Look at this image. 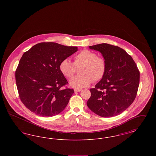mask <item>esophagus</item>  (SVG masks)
<instances>
[{
    "label": "esophagus",
    "mask_w": 156,
    "mask_h": 156,
    "mask_svg": "<svg viewBox=\"0 0 156 156\" xmlns=\"http://www.w3.org/2000/svg\"><path fill=\"white\" fill-rule=\"evenodd\" d=\"M82 89H75L74 92H80Z\"/></svg>",
    "instance_id": "esophagus-1"
}]
</instances>
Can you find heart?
I'll use <instances>...</instances> for the list:
<instances>
[{
	"label": "heart",
	"instance_id": "heart-1",
	"mask_svg": "<svg viewBox=\"0 0 156 156\" xmlns=\"http://www.w3.org/2000/svg\"><path fill=\"white\" fill-rule=\"evenodd\" d=\"M82 65L80 73L81 75L73 78L69 82L71 86L76 88L87 87L93 81L101 80L106 73V62L97 53L84 49L74 57V62L68 59L62 60L59 65L61 73L68 78L73 77L76 68Z\"/></svg>",
	"mask_w": 156,
	"mask_h": 156
}]
</instances>
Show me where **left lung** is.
Returning <instances> with one entry per match:
<instances>
[{
    "mask_svg": "<svg viewBox=\"0 0 156 156\" xmlns=\"http://www.w3.org/2000/svg\"><path fill=\"white\" fill-rule=\"evenodd\" d=\"M89 48L101 52L107 68L104 77L90 89L87 106L101 117L116 116L133 102L139 85V70L132 57L118 46L102 43Z\"/></svg>",
    "mask_w": 156,
    "mask_h": 156,
    "instance_id": "obj_1",
    "label": "left lung"
}]
</instances>
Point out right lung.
Segmentation results:
<instances>
[{
  "label": "right lung",
  "mask_w": 156,
  "mask_h": 156,
  "mask_svg": "<svg viewBox=\"0 0 156 156\" xmlns=\"http://www.w3.org/2000/svg\"><path fill=\"white\" fill-rule=\"evenodd\" d=\"M77 50V47L44 42L23 54L16 70V82L21 101L30 111L50 117L66 108L74 91L66 87L68 82L59 65Z\"/></svg>",
  "instance_id": "1"
}]
</instances>
